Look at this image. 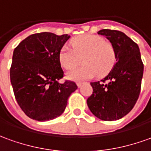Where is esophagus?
<instances>
[{
    "label": "esophagus",
    "instance_id": "1",
    "mask_svg": "<svg viewBox=\"0 0 151 151\" xmlns=\"http://www.w3.org/2000/svg\"><path fill=\"white\" fill-rule=\"evenodd\" d=\"M83 84V82H78V83H77V85H78V88H80V87H81Z\"/></svg>",
    "mask_w": 151,
    "mask_h": 151
}]
</instances>
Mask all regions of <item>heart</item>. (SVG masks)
Segmentation results:
<instances>
[{
    "label": "heart",
    "mask_w": 151,
    "mask_h": 151,
    "mask_svg": "<svg viewBox=\"0 0 151 151\" xmlns=\"http://www.w3.org/2000/svg\"><path fill=\"white\" fill-rule=\"evenodd\" d=\"M72 47L64 45L59 51V62L66 69H73L82 63L84 64L68 73L69 79L82 81L107 75L116 62L114 46L101 36L83 35L71 41Z\"/></svg>",
    "instance_id": "heart-1"
}]
</instances>
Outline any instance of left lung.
I'll return each instance as SVG.
<instances>
[{"instance_id": "obj_1", "label": "left lung", "mask_w": 151, "mask_h": 151, "mask_svg": "<svg viewBox=\"0 0 151 151\" xmlns=\"http://www.w3.org/2000/svg\"><path fill=\"white\" fill-rule=\"evenodd\" d=\"M114 46L116 63L108 75L91 83L89 109L102 121H116L128 114L139 97L144 64L137 44L123 32L104 29L97 32Z\"/></svg>"}]
</instances>
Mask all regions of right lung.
Returning a JSON list of instances; mask_svg holds the SVG:
<instances>
[{
  "label": "right lung",
  "instance_id": "add662e5",
  "mask_svg": "<svg viewBox=\"0 0 151 151\" xmlns=\"http://www.w3.org/2000/svg\"><path fill=\"white\" fill-rule=\"evenodd\" d=\"M69 38L68 35L37 33L14 50L11 83L17 103L29 118L45 122L59 116L78 88L73 81L58 82L63 77L59 51Z\"/></svg>",
  "mask_w": 151,
  "mask_h": 151
}]
</instances>
